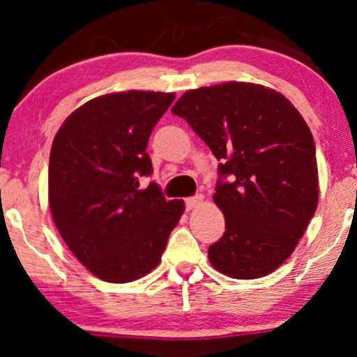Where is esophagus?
I'll list each match as a JSON object with an SVG mask.
<instances>
[{
    "instance_id": "obj_1",
    "label": "esophagus",
    "mask_w": 357,
    "mask_h": 357,
    "mask_svg": "<svg viewBox=\"0 0 357 357\" xmlns=\"http://www.w3.org/2000/svg\"><path fill=\"white\" fill-rule=\"evenodd\" d=\"M202 202H204V195H195V197H190V199H187L185 200V205H187V210H193V208H197V206H199Z\"/></svg>"
}]
</instances>
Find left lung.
I'll list each match as a JSON object with an SVG mask.
<instances>
[{
    "label": "left lung",
    "instance_id": "obj_1",
    "mask_svg": "<svg viewBox=\"0 0 357 357\" xmlns=\"http://www.w3.org/2000/svg\"><path fill=\"white\" fill-rule=\"evenodd\" d=\"M220 160L213 200L225 233L210 245L215 270L236 280L270 275L294 252L318 206L316 147L298 109L252 82L187 91L172 107ZM232 175V182L223 178Z\"/></svg>",
    "mask_w": 357,
    "mask_h": 357
}]
</instances>
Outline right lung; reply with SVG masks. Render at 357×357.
<instances>
[{
    "label": "right lung",
    "instance_id": "right-lung-1",
    "mask_svg": "<svg viewBox=\"0 0 357 357\" xmlns=\"http://www.w3.org/2000/svg\"><path fill=\"white\" fill-rule=\"evenodd\" d=\"M174 92H112L63 122L50 155V208L64 243L107 283H130L160 263L183 200L139 187L152 174L147 144Z\"/></svg>",
    "mask_w": 357,
    "mask_h": 357
}]
</instances>
